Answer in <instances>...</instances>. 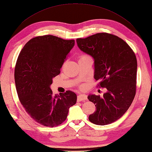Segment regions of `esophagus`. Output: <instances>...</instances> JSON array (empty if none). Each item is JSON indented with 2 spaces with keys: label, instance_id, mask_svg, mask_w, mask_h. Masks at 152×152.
I'll list each match as a JSON object with an SVG mask.
<instances>
[{
  "label": "esophagus",
  "instance_id": "1",
  "mask_svg": "<svg viewBox=\"0 0 152 152\" xmlns=\"http://www.w3.org/2000/svg\"><path fill=\"white\" fill-rule=\"evenodd\" d=\"M87 99V96L85 94H79V95L77 96V101L78 102H81V101L86 100Z\"/></svg>",
  "mask_w": 152,
  "mask_h": 152
}]
</instances>
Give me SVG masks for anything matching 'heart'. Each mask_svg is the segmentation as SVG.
<instances>
[{
  "label": "heart",
  "mask_w": 152,
  "mask_h": 152,
  "mask_svg": "<svg viewBox=\"0 0 152 152\" xmlns=\"http://www.w3.org/2000/svg\"><path fill=\"white\" fill-rule=\"evenodd\" d=\"M86 56H86V55H83V56H80V58H85V57H86Z\"/></svg>",
  "instance_id": "b5f03b06"
}]
</instances>
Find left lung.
I'll use <instances>...</instances> for the list:
<instances>
[{"label": "left lung", "instance_id": "left-lung-1", "mask_svg": "<svg viewBox=\"0 0 152 152\" xmlns=\"http://www.w3.org/2000/svg\"><path fill=\"white\" fill-rule=\"evenodd\" d=\"M78 48L94 60V79L106 88L103 96L90 94L96 110L91 122L104 126L115 122L129 109L136 94L137 61L133 50L119 37L97 33L77 39Z\"/></svg>", "mask_w": 152, "mask_h": 152}]
</instances>
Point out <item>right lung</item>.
<instances>
[{
    "label": "right lung",
    "instance_id": "obj_1",
    "mask_svg": "<svg viewBox=\"0 0 152 152\" xmlns=\"http://www.w3.org/2000/svg\"><path fill=\"white\" fill-rule=\"evenodd\" d=\"M74 45L73 39L45 35L29 40L19 53L14 74L19 99L26 112L43 126H59L77 102L72 91L53 95L50 88Z\"/></svg>",
    "mask_w": 152,
    "mask_h": 152
}]
</instances>
